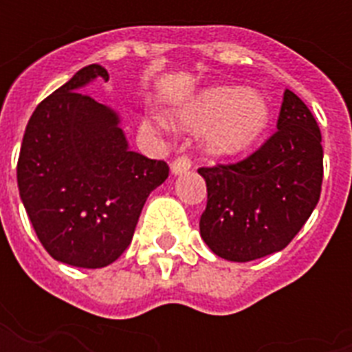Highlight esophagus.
<instances>
[{
    "instance_id": "obj_1",
    "label": "esophagus",
    "mask_w": 352,
    "mask_h": 352,
    "mask_svg": "<svg viewBox=\"0 0 352 352\" xmlns=\"http://www.w3.org/2000/svg\"><path fill=\"white\" fill-rule=\"evenodd\" d=\"M190 168H192V160L188 158V156H177L175 160L171 162V173H173V175L186 173Z\"/></svg>"
}]
</instances>
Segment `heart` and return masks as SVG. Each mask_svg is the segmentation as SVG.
Returning a JSON list of instances; mask_svg holds the SVG:
<instances>
[{"mask_svg":"<svg viewBox=\"0 0 352 352\" xmlns=\"http://www.w3.org/2000/svg\"><path fill=\"white\" fill-rule=\"evenodd\" d=\"M179 124L186 130L207 131V146L219 156H234L252 146L270 122V105L260 92L237 87H213L184 105Z\"/></svg>","mask_w":352,"mask_h":352,"instance_id":"obj_1","label":"heart"}]
</instances>
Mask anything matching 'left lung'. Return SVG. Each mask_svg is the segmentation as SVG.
I'll return each mask as SVG.
<instances>
[{"instance_id": "obj_1", "label": "left lung", "mask_w": 352, "mask_h": 352, "mask_svg": "<svg viewBox=\"0 0 352 352\" xmlns=\"http://www.w3.org/2000/svg\"><path fill=\"white\" fill-rule=\"evenodd\" d=\"M320 130L307 105L285 90L277 131L236 164L199 168L207 207L199 234L224 260L251 262L283 251L320 198Z\"/></svg>"}]
</instances>
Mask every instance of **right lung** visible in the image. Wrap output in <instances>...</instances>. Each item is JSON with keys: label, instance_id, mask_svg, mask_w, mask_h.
Returning a JSON list of instances; mask_svg holds the SVG:
<instances>
[{"label": "right lung", "instance_id": "right-lung-1", "mask_svg": "<svg viewBox=\"0 0 352 352\" xmlns=\"http://www.w3.org/2000/svg\"><path fill=\"white\" fill-rule=\"evenodd\" d=\"M105 67L87 65L35 107L16 181L45 251L75 267H105L122 254L148 194L169 175L164 160L128 146L118 115L82 92Z\"/></svg>", "mask_w": 352, "mask_h": 352}]
</instances>
